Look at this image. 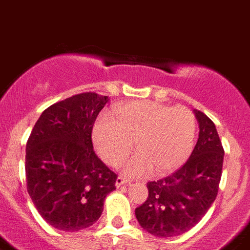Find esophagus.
Listing matches in <instances>:
<instances>
[{"label": "esophagus", "mask_w": 250, "mask_h": 250, "mask_svg": "<svg viewBox=\"0 0 250 250\" xmlns=\"http://www.w3.org/2000/svg\"><path fill=\"white\" fill-rule=\"evenodd\" d=\"M127 183H128V179L125 178V177H122V175H120L116 181V186L118 187V188H120L121 186H123V184H127Z\"/></svg>", "instance_id": "esophagus-1"}]
</instances>
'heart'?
<instances>
[{
  "label": "heart",
  "mask_w": 250,
  "mask_h": 250,
  "mask_svg": "<svg viewBox=\"0 0 250 250\" xmlns=\"http://www.w3.org/2000/svg\"><path fill=\"white\" fill-rule=\"evenodd\" d=\"M195 129V117L187 107L133 101L120 105L114 118L98 117L93 142L101 158L117 166L130 152L134 139L138 152L123 163V172L132 177L152 170L162 175L178 169L189 158Z\"/></svg>",
  "instance_id": "b5f03b06"
}]
</instances>
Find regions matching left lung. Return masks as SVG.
Returning a JSON list of instances; mask_svg holds the SVG:
<instances>
[{
    "label": "left lung",
    "instance_id": "left-lung-1",
    "mask_svg": "<svg viewBox=\"0 0 250 250\" xmlns=\"http://www.w3.org/2000/svg\"><path fill=\"white\" fill-rule=\"evenodd\" d=\"M199 125L197 145L177 172L148 182V198L136 208L141 227L159 238L181 235L204 217L219 188L224 149L214 123L194 109Z\"/></svg>",
    "mask_w": 250,
    "mask_h": 250
}]
</instances>
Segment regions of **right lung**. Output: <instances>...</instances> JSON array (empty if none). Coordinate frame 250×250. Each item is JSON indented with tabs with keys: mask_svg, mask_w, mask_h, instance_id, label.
<instances>
[{
	"mask_svg": "<svg viewBox=\"0 0 250 250\" xmlns=\"http://www.w3.org/2000/svg\"><path fill=\"white\" fill-rule=\"evenodd\" d=\"M107 96L81 93L43 111L26 145L27 190L53 228L78 231L93 226L117 174L97 157L92 128Z\"/></svg>",
	"mask_w": 250,
	"mask_h": 250,
	"instance_id": "1",
	"label": "right lung"
}]
</instances>
